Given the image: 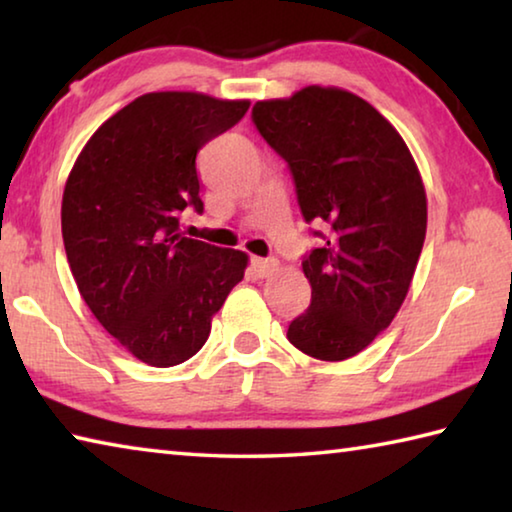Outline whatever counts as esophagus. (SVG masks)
I'll return each mask as SVG.
<instances>
[{"instance_id":"obj_1","label":"esophagus","mask_w":512,"mask_h":512,"mask_svg":"<svg viewBox=\"0 0 512 512\" xmlns=\"http://www.w3.org/2000/svg\"><path fill=\"white\" fill-rule=\"evenodd\" d=\"M250 266L259 277H268L277 271V262L275 259H264V257H253L250 259Z\"/></svg>"}]
</instances>
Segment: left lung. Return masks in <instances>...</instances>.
<instances>
[{
    "label": "left lung",
    "instance_id": "8db88e82",
    "mask_svg": "<svg viewBox=\"0 0 512 512\" xmlns=\"http://www.w3.org/2000/svg\"><path fill=\"white\" fill-rule=\"evenodd\" d=\"M253 121L289 162L302 216L329 225L302 271L311 305L287 339L320 361H345L391 325L427 235V192L395 126L334 85L257 101Z\"/></svg>",
    "mask_w": 512,
    "mask_h": 512
}]
</instances>
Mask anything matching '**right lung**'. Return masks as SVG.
Returning <instances> with one entry per match:
<instances>
[{"label": "right lung", "instance_id": "right-lung-1", "mask_svg": "<svg viewBox=\"0 0 512 512\" xmlns=\"http://www.w3.org/2000/svg\"><path fill=\"white\" fill-rule=\"evenodd\" d=\"M248 108L203 92L142 94L103 121L67 176L60 225L76 287L153 368L194 357L244 280L246 253L183 237L178 216L203 212L196 153Z\"/></svg>", "mask_w": 512, "mask_h": 512}]
</instances>
